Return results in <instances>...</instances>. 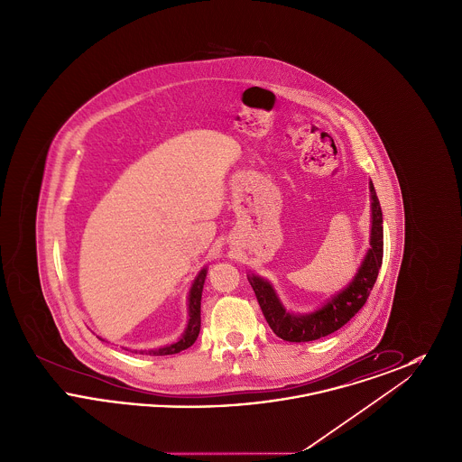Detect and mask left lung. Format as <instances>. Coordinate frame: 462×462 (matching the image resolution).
I'll list each match as a JSON object with an SVG mask.
<instances>
[{"label":"left lung","instance_id":"8db88e82","mask_svg":"<svg viewBox=\"0 0 462 462\" xmlns=\"http://www.w3.org/2000/svg\"><path fill=\"white\" fill-rule=\"evenodd\" d=\"M371 190V241L369 249L358 266L350 284L339 292L332 294L322 305L308 313L289 311L279 298L275 287L266 279L249 273L247 281L253 287L264 319L272 330L284 341L307 343L326 337L332 332L341 329L353 315L365 305L373 291L379 268L383 263V213L379 199L375 196L373 181H369Z\"/></svg>","mask_w":462,"mask_h":462}]
</instances>
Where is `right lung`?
<instances>
[{
	"mask_svg": "<svg viewBox=\"0 0 462 462\" xmlns=\"http://www.w3.org/2000/svg\"><path fill=\"white\" fill-rule=\"evenodd\" d=\"M206 273H208V266H204L200 272H199L198 275H196V279H194V282H192V286H190V291H189V298H187V310H189V320H187V328L185 330L181 332V336L178 337V341L175 343H170V345H164V346H161V348H154V350H140L142 355H175V353H180L181 350H187V348H190L194 343H196V339H198L199 330H200V298H202V287H204V281H206ZM132 352V350H130ZM136 353V350H134Z\"/></svg>",
	"mask_w": 462,
	"mask_h": 462,
	"instance_id": "obj_1",
	"label": "right lung"
}]
</instances>
